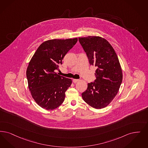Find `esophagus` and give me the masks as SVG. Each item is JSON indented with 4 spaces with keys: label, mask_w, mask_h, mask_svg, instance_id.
I'll use <instances>...</instances> for the list:
<instances>
[{
    "label": "esophagus",
    "mask_w": 148,
    "mask_h": 148,
    "mask_svg": "<svg viewBox=\"0 0 148 148\" xmlns=\"http://www.w3.org/2000/svg\"><path fill=\"white\" fill-rule=\"evenodd\" d=\"M79 81V79H73V83H77V82H78Z\"/></svg>",
    "instance_id": "1"
}]
</instances>
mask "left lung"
<instances>
[{"mask_svg": "<svg viewBox=\"0 0 148 148\" xmlns=\"http://www.w3.org/2000/svg\"><path fill=\"white\" fill-rule=\"evenodd\" d=\"M90 65L95 66L96 79L88 83L82 94L84 101L90 106L101 109L107 106L117 94L123 74L118 57L106 39L100 36L79 37Z\"/></svg>", "mask_w": 148, "mask_h": 148, "instance_id": "obj_1", "label": "left lung"}]
</instances>
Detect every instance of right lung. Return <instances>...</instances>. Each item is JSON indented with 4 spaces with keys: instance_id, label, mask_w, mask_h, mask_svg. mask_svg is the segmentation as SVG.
I'll return each instance as SVG.
<instances>
[{
    "instance_id": "obj_1",
    "label": "right lung",
    "mask_w": 148,
    "mask_h": 148,
    "mask_svg": "<svg viewBox=\"0 0 148 148\" xmlns=\"http://www.w3.org/2000/svg\"><path fill=\"white\" fill-rule=\"evenodd\" d=\"M77 38L53 39L45 41L36 50L26 71L28 86L36 102L42 108L52 110L64 100L71 79L58 75L59 65Z\"/></svg>"
}]
</instances>
